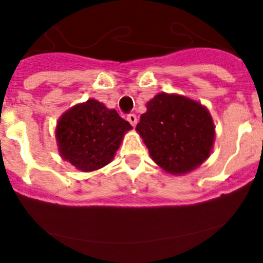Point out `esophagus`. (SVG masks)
<instances>
[{
  "label": "esophagus",
  "mask_w": 263,
  "mask_h": 263,
  "mask_svg": "<svg viewBox=\"0 0 263 263\" xmlns=\"http://www.w3.org/2000/svg\"><path fill=\"white\" fill-rule=\"evenodd\" d=\"M127 121L130 122V124L133 125V126H136L137 122H138V119H137V116L134 115V113H130V115H127Z\"/></svg>",
  "instance_id": "1"
}]
</instances>
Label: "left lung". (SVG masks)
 I'll return each instance as SVG.
<instances>
[{
  "mask_svg": "<svg viewBox=\"0 0 263 263\" xmlns=\"http://www.w3.org/2000/svg\"><path fill=\"white\" fill-rule=\"evenodd\" d=\"M146 108L136 130L161 170L186 175L209 159L215 125L204 105L179 93L159 92Z\"/></svg>",
  "mask_w": 263,
  "mask_h": 263,
  "instance_id": "left-lung-1",
  "label": "left lung"
}]
</instances>
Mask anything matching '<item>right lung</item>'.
<instances>
[{"mask_svg": "<svg viewBox=\"0 0 263 263\" xmlns=\"http://www.w3.org/2000/svg\"><path fill=\"white\" fill-rule=\"evenodd\" d=\"M132 125L95 99L61 115L56 125L60 156L82 172H93L113 160Z\"/></svg>", "mask_w": 263, "mask_h": 263, "instance_id": "add662e5", "label": "right lung"}]
</instances>
